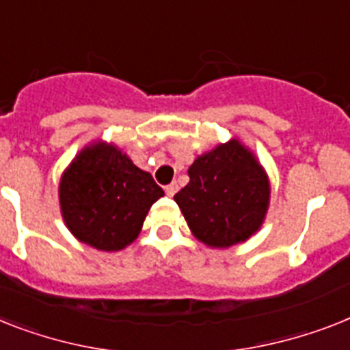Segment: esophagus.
I'll list each match as a JSON object with an SVG mask.
<instances>
[{
	"label": "esophagus",
	"mask_w": 350,
	"mask_h": 350,
	"mask_svg": "<svg viewBox=\"0 0 350 350\" xmlns=\"http://www.w3.org/2000/svg\"><path fill=\"white\" fill-rule=\"evenodd\" d=\"M177 189H178V186L175 184V182H172V184H168V186L164 187V191H166V195L168 196L175 195V193H177Z\"/></svg>",
	"instance_id": "obj_1"
}]
</instances>
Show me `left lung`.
I'll list each match as a JSON object with an SVG mask.
<instances>
[{
    "instance_id": "left-lung-1",
    "label": "left lung",
    "mask_w": 350,
    "mask_h": 350,
    "mask_svg": "<svg viewBox=\"0 0 350 350\" xmlns=\"http://www.w3.org/2000/svg\"><path fill=\"white\" fill-rule=\"evenodd\" d=\"M187 175V186L173 198L198 241L227 248L258 232L268 211L270 182L238 139L196 157Z\"/></svg>"
}]
</instances>
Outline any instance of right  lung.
I'll return each mask as SVG.
<instances>
[{"label":"right lung","mask_w":350,"mask_h":350,"mask_svg":"<svg viewBox=\"0 0 350 350\" xmlns=\"http://www.w3.org/2000/svg\"><path fill=\"white\" fill-rule=\"evenodd\" d=\"M164 195L148 172L114 144L92 143L69 164L59 186L62 218L82 243L116 252L137 238L143 221Z\"/></svg>","instance_id":"right-lung-1"}]
</instances>
